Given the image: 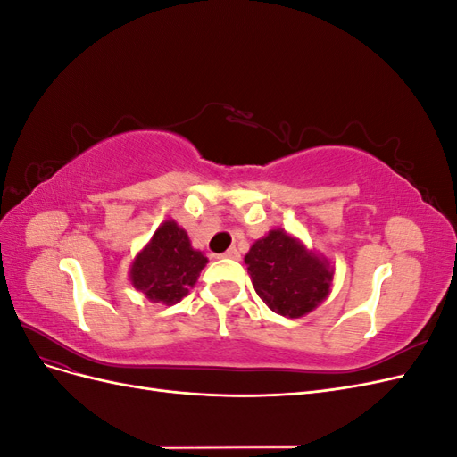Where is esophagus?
Here are the masks:
<instances>
[{
    "instance_id": "obj_1",
    "label": "esophagus",
    "mask_w": 457,
    "mask_h": 457,
    "mask_svg": "<svg viewBox=\"0 0 457 457\" xmlns=\"http://www.w3.org/2000/svg\"><path fill=\"white\" fill-rule=\"evenodd\" d=\"M220 257H227V259H240V252L237 250V247H228V250L220 255Z\"/></svg>"
}]
</instances>
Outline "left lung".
<instances>
[{"mask_svg": "<svg viewBox=\"0 0 457 457\" xmlns=\"http://www.w3.org/2000/svg\"><path fill=\"white\" fill-rule=\"evenodd\" d=\"M244 262L265 305L287 318H301L329 295L336 269L282 228L253 242Z\"/></svg>", "mask_w": 457, "mask_h": 457, "instance_id": "1", "label": "left lung"}]
</instances>
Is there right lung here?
<instances>
[{
  "label": "right lung",
  "instance_id": "right-lung-1",
  "mask_svg": "<svg viewBox=\"0 0 457 457\" xmlns=\"http://www.w3.org/2000/svg\"><path fill=\"white\" fill-rule=\"evenodd\" d=\"M207 257L195 250L188 234L173 219L152 234L129 267V282L152 303L175 305L195 287Z\"/></svg>",
  "mask_w": 457,
  "mask_h": 457
}]
</instances>
